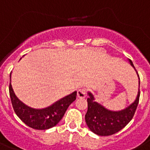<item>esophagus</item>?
Listing matches in <instances>:
<instances>
[{
  "instance_id": "esophagus-1",
  "label": "esophagus",
  "mask_w": 150,
  "mask_h": 150,
  "mask_svg": "<svg viewBox=\"0 0 150 150\" xmlns=\"http://www.w3.org/2000/svg\"><path fill=\"white\" fill-rule=\"evenodd\" d=\"M87 94V89L86 88H82V89H80L78 90L77 92V96L79 98H84L86 96Z\"/></svg>"
}]
</instances>
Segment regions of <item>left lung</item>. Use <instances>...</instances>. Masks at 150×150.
I'll return each instance as SVG.
<instances>
[{"label":"left lung","mask_w":150,"mask_h":150,"mask_svg":"<svg viewBox=\"0 0 150 150\" xmlns=\"http://www.w3.org/2000/svg\"><path fill=\"white\" fill-rule=\"evenodd\" d=\"M129 62L137 73L138 77L139 78L132 61L129 60ZM139 84L140 86V81ZM88 94L89 96L87 99L88 110L85 116L86 125L89 129L96 135L107 136L118 132L132 119L139 101L140 89H139L137 97L134 103L125 109L119 111H112L106 109L103 106L95 101V98L91 93H88Z\"/></svg>","instance_id":"8db88e82"}]
</instances>
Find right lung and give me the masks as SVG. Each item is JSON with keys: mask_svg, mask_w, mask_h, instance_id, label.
<instances>
[{"mask_svg": "<svg viewBox=\"0 0 150 150\" xmlns=\"http://www.w3.org/2000/svg\"><path fill=\"white\" fill-rule=\"evenodd\" d=\"M9 93L13 109L17 116L26 125L37 130H46L56 125L62 119L69 105L75 101L77 96V92L75 91L47 108L33 109L18 100L15 96L11 82L9 84Z\"/></svg>", "mask_w": 150, "mask_h": 150, "instance_id": "right-lung-1", "label": "right lung"}]
</instances>
